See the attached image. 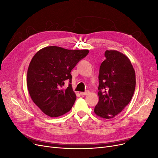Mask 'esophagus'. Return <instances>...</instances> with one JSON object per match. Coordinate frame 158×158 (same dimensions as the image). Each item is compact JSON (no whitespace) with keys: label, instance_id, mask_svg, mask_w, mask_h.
Wrapping results in <instances>:
<instances>
[{"label":"esophagus","instance_id":"esophagus-1","mask_svg":"<svg viewBox=\"0 0 158 158\" xmlns=\"http://www.w3.org/2000/svg\"><path fill=\"white\" fill-rule=\"evenodd\" d=\"M89 91H85V92H80V95H86L89 94Z\"/></svg>","mask_w":158,"mask_h":158}]
</instances>
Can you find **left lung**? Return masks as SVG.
<instances>
[{"instance_id":"obj_1","label":"left lung","mask_w":158,"mask_h":158,"mask_svg":"<svg viewBox=\"0 0 158 158\" xmlns=\"http://www.w3.org/2000/svg\"><path fill=\"white\" fill-rule=\"evenodd\" d=\"M99 74V102L94 108L98 117L109 119L120 113L131 102L136 86L135 71L128 57L107 50Z\"/></svg>"}]
</instances>
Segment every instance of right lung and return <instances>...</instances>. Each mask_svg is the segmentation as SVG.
Returning <instances> with one entry per match:
<instances>
[{
    "label": "right lung",
    "mask_w": 158,
    "mask_h": 158,
    "mask_svg": "<svg viewBox=\"0 0 158 158\" xmlns=\"http://www.w3.org/2000/svg\"><path fill=\"white\" fill-rule=\"evenodd\" d=\"M88 49L70 50L57 46L38 51L29 64L27 86L32 101L47 115L56 117L69 112L76 101L71 70L86 56ZM65 80L69 87L61 89Z\"/></svg>",
    "instance_id": "right-lung-1"
}]
</instances>
